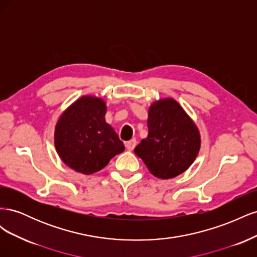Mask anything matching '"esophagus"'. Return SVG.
I'll return each instance as SVG.
<instances>
[{
  "label": "esophagus",
  "instance_id": "obj_1",
  "mask_svg": "<svg viewBox=\"0 0 257 257\" xmlns=\"http://www.w3.org/2000/svg\"><path fill=\"white\" fill-rule=\"evenodd\" d=\"M135 146H136V139H132V141H130V142H127V143L125 144V147H126V149H127L128 151L134 150Z\"/></svg>",
  "mask_w": 257,
  "mask_h": 257
}]
</instances>
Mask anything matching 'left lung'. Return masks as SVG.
<instances>
[{"label": "left lung", "mask_w": 257, "mask_h": 257, "mask_svg": "<svg viewBox=\"0 0 257 257\" xmlns=\"http://www.w3.org/2000/svg\"><path fill=\"white\" fill-rule=\"evenodd\" d=\"M148 136L134 149L149 172L160 179L184 173L200 149L196 124L172 97L154 102L148 110Z\"/></svg>", "instance_id": "left-lung-1"}]
</instances>
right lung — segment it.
<instances>
[{"label": "right lung", "instance_id": "right-lung-1", "mask_svg": "<svg viewBox=\"0 0 257 257\" xmlns=\"http://www.w3.org/2000/svg\"><path fill=\"white\" fill-rule=\"evenodd\" d=\"M106 111L104 99L84 95L60 115L54 146L64 164L77 173L94 174L124 151L123 143L105 120Z\"/></svg>", "mask_w": 257, "mask_h": 257}]
</instances>
